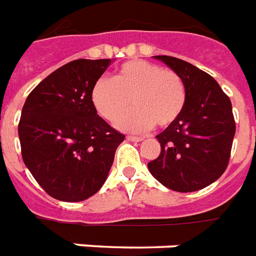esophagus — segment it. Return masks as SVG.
<instances>
[{"mask_svg": "<svg viewBox=\"0 0 256 256\" xmlns=\"http://www.w3.org/2000/svg\"><path fill=\"white\" fill-rule=\"evenodd\" d=\"M144 138L142 136H128V141L132 142H141Z\"/></svg>", "mask_w": 256, "mask_h": 256, "instance_id": "34e87169", "label": "esophagus"}]
</instances>
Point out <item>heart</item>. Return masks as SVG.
Returning <instances> with one entry per match:
<instances>
[{"instance_id": "b5f03b06", "label": "heart", "mask_w": 256, "mask_h": 256, "mask_svg": "<svg viewBox=\"0 0 256 256\" xmlns=\"http://www.w3.org/2000/svg\"><path fill=\"white\" fill-rule=\"evenodd\" d=\"M118 120L124 132H146L156 124L165 128L181 115L186 91L181 76L146 60H130L112 78L102 76L91 88V103L103 120Z\"/></svg>"}]
</instances>
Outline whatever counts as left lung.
I'll list each match as a JSON object with an SVG mask.
<instances>
[{"instance_id":"obj_1","label":"left lung","mask_w":256,"mask_h":256,"mask_svg":"<svg viewBox=\"0 0 256 256\" xmlns=\"http://www.w3.org/2000/svg\"><path fill=\"white\" fill-rule=\"evenodd\" d=\"M181 76L186 102L181 115L156 136L161 153L148 164L150 173L176 192L210 185L227 169L235 136L230 98L219 83L193 64L172 56H154Z\"/></svg>"}]
</instances>
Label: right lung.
I'll return each mask as SVG.
<instances>
[{
    "mask_svg": "<svg viewBox=\"0 0 256 256\" xmlns=\"http://www.w3.org/2000/svg\"><path fill=\"white\" fill-rule=\"evenodd\" d=\"M110 58H79L40 82L21 111L25 166L50 196L83 202L102 188L124 134L96 114L91 88Z\"/></svg>",
    "mask_w": 256,
    "mask_h": 256,
    "instance_id": "1",
    "label": "right lung"
}]
</instances>
